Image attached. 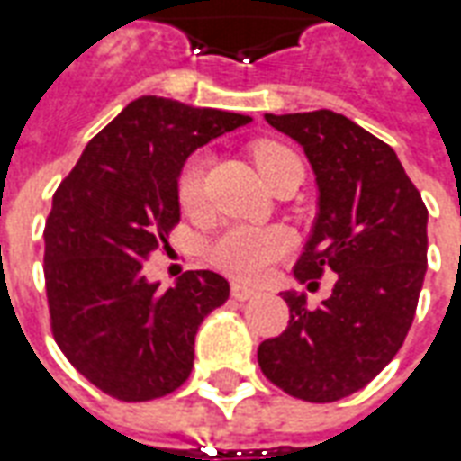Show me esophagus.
I'll use <instances>...</instances> for the list:
<instances>
[{
	"label": "esophagus",
	"mask_w": 461,
	"mask_h": 461,
	"mask_svg": "<svg viewBox=\"0 0 461 461\" xmlns=\"http://www.w3.org/2000/svg\"><path fill=\"white\" fill-rule=\"evenodd\" d=\"M257 294H259V291L251 289V286H244V284H237V281L231 284V296H234L237 301H249L254 299Z\"/></svg>",
	"instance_id": "esophagus-1"
}]
</instances>
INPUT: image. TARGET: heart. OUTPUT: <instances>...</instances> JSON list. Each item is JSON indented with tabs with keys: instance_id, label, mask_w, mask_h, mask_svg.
I'll return each mask as SVG.
<instances>
[{
	"instance_id": "1",
	"label": "heart",
	"mask_w": 461,
	"mask_h": 461,
	"mask_svg": "<svg viewBox=\"0 0 461 461\" xmlns=\"http://www.w3.org/2000/svg\"><path fill=\"white\" fill-rule=\"evenodd\" d=\"M254 158L261 177L276 170L281 162L294 160L296 155L276 142H257ZM177 202L182 212L200 214L204 210V158L194 155L185 162L177 177ZM291 249V237L281 227H251V224H231L221 230L207 244V261L214 269L230 274L234 279L259 281L271 264Z\"/></svg>"
}]
</instances>
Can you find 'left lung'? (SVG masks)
<instances>
[{"mask_svg": "<svg viewBox=\"0 0 461 461\" xmlns=\"http://www.w3.org/2000/svg\"><path fill=\"white\" fill-rule=\"evenodd\" d=\"M299 142L319 185V214L294 267L301 284L336 274L330 299L309 309L286 291L289 326L257 350L284 393L336 402L395 357L415 319L427 271V207L395 150L333 111L271 115Z\"/></svg>", "mask_w": 461, "mask_h": 461, "instance_id": "left-lung-1", "label": "left lung"}]
</instances>
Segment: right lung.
<instances>
[{
  "mask_svg": "<svg viewBox=\"0 0 461 461\" xmlns=\"http://www.w3.org/2000/svg\"><path fill=\"white\" fill-rule=\"evenodd\" d=\"M249 121L142 95L86 145L54 192L44 227L51 333L105 395L145 402L190 377L197 329L230 299V284L200 269L160 289L142 269L180 221L177 177L190 152Z\"/></svg>",
  "mask_w": 461,
  "mask_h": 461,
  "instance_id": "add662e5",
  "label": "right lung"
}]
</instances>
